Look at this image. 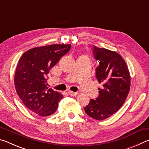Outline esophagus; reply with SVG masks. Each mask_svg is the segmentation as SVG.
<instances>
[{
    "instance_id": "1",
    "label": "esophagus",
    "mask_w": 149,
    "mask_h": 149,
    "mask_svg": "<svg viewBox=\"0 0 149 149\" xmlns=\"http://www.w3.org/2000/svg\"><path fill=\"white\" fill-rule=\"evenodd\" d=\"M68 94L70 96H76L78 94V93H77V92H73V91H69Z\"/></svg>"
}]
</instances>
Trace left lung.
<instances>
[{"mask_svg":"<svg viewBox=\"0 0 149 149\" xmlns=\"http://www.w3.org/2000/svg\"><path fill=\"white\" fill-rule=\"evenodd\" d=\"M93 53L99 63L96 78L102 87L99 97L84 107L89 116L97 120L110 117L122 107L130 92L131 78L127 65L116 52L94 46Z\"/></svg>","mask_w":149,"mask_h":149,"instance_id":"1","label":"left lung"}]
</instances>
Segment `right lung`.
Instances as JSON below:
<instances>
[{
  "label": "right lung",
  "instance_id": "obj_1",
  "mask_svg": "<svg viewBox=\"0 0 149 149\" xmlns=\"http://www.w3.org/2000/svg\"><path fill=\"white\" fill-rule=\"evenodd\" d=\"M71 49V45H50L27 50L17 64L14 85L24 105L40 116L56 112L63 95L47 87L49 72Z\"/></svg>",
  "mask_w": 149,
  "mask_h": 149
}]
</instances>
